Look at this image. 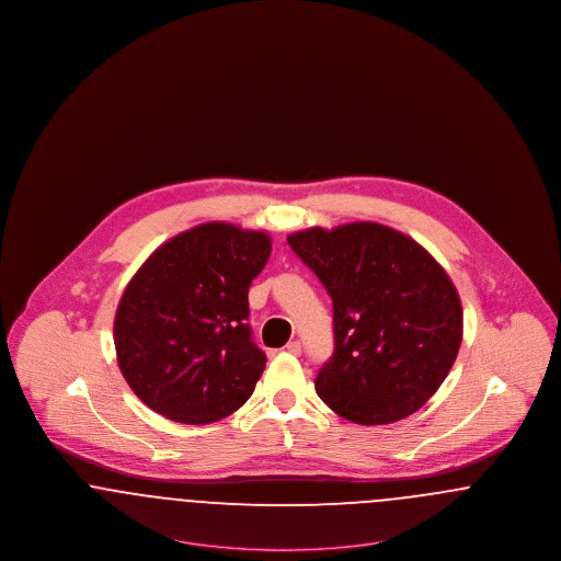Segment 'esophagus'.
Here are the masks:
<instances>
[{"label":"esophagus","instance_id":"34e87169","mask_svg":"<svg viewBox=\"0 0 561 561\" xmlns=\"http://www.w3.org/2000/svg\"><path fill=\"white\" fill-rule=\"evenodd\" d=\"M286 351L293 353V355H300V353H302V345H300V341H290V343L286 345Z\"/></svg>","mask_w":561,"mask_h":561}]
</instances>
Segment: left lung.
<instances>
[{"label": "left lung", "instance_id": "1", "mask_svg": "<svg viewBox=\"0 0 561 561\" xmlns=\"http://www.w3.org/2000/svg\"><path fill=\"white\" fill-rule=\"evenodd\" d=\"M332 298L334 353L316 391L357 425H389L427 403L453 368L462 307L427 250L378 222L288 236Z\"/></svg>", "mask_w": 561, "mask_h": 561}]
</instances>
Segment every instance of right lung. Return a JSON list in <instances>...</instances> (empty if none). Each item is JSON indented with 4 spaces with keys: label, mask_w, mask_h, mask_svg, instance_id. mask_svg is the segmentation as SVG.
Returning <instances> with one entry per match:
<instances>
[{
    "label": "right lung",
    "mask_w": 561,
    "mask_h": 561,
    "mask_svg": "<svg viewBox=\"0 0 561 561\" xmlns=\"http://www.w3.org/2000/svg\"><path fill=\"white\" fill-rule=\"evenodd\" d=\"M268 254L267 233L206 222L142 263L113 321L117 364L138 400L185 425L248 401L267 364L245 321L248 288Z\"/></svg>",
    "instance_id": "add662e5"
}]
</instances>
